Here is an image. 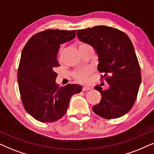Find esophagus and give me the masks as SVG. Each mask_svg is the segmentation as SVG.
<instances>
[{
	"label": "esophagus",
	"mask_w": 154,
	"mask_h": 154,
	"mask_svg": "<svg viewBox=\"0 0 154 154\" xmlns=\"http://www.w3.org/2000/svg\"><path fill=\"white\" fill-rule=\"evenodd\" d=\"M91 87H89V86H84L82 88V91H88V90H91Z\"/></svg>",
	"instance_id": "1"
}]
</instances>
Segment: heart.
Listing matches in <instances>:
<instances>
[{
	"label": "heart",
	"mask_w": 154,
	"mask_h": 154,
	"mask_svg": "<svg viewBox=\"0 0 154 154\" xmlns=\"http://www.w3.org/2000/svg\"><path fill=\"white\" fill-rule=\"evenodd\" d=\"M87 47H90L89 44H86V43H80L79 44V49L83 48H87ZM89 70L87 69H80L78 70L75 71L73 73L74 77L76 79L82 82H85L87 79V75H89Z\"/></svg>",
	"instance_id": "obj_1"
}]
</instances>
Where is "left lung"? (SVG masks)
I'll return each instance as SVG.
<instances>
[{
  "instance_id": "obj_1",
  "label": "left lung",
  "mask_w": 154,
  "mask_h": 154,
  "mask_svg": "<svg viewBox=\"0 0 154 154\" xmlns=\"http://www.w3.org/2000/svg\"><path fill=\"white\" fill-rule=\"evenodd\" d=\"M77 35L95 50L99 62L98 70L105 73L102 78L105 77L109 85L106 90L99 86L94 87L101 94V99L92 110L106 119L122 117L134 105L141 82L132 42L124 32L106 26L77 30Z\"/></svg>"
}]
</instances>
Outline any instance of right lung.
Returning a JSON list of instances; mask_svg holds the SVG:
<instances>
[{"mask_svg":"<svg viewBox=\"0 0 154 154\" xmlns=\"http://www.w3.org/2000/svg\"><path fill=\"white\" fill-rule=\"evenodd\" d=\"M75 36L76 30L48 29L32 36L22 50L17 72L20 93L24 109L38 121H57L66 112L71 96L82 90L79 85L59 87L56 82L60 45Z\"/></svg>","mask_w":154,"mask_h":154,"instance_id":"obj_1","label":"right lung"}]
</instances>
